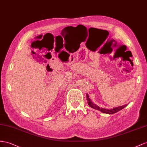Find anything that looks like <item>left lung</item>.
<instances>
[{"mask_svg":"<svg viewBox=\"0 0 147 147\" xmlns=\"http://www.w3.org/2000/svg\"><path fill=\"white\" fill-rule=\"evenodd\" d=\"M86 97H87V103H88V105H89L91 108H94V109H95V110H99V111H102L103 113H107V114H110V115L114 114V113H117L118 111H120L121 110H122V109H123L124 108H125V107L127 105L126 104V105H123V106H121V107H116V108H113V109H110V110H108V109L100 108L99 107L96 105L95 104H94L93 103H92V102H91V100L89 98V95H88L87 94H86Z\"/></svg>","mask_w":147,"mask_h":147,"instance_id":"obj_1","label":"left lung"}]
</instances>
